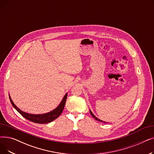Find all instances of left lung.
Returning <instances> with one entry per match:
<instances>
[{
    "mask_svg": "<svg viewBox=\"0 0 154 154\" xmlns=\"http://www.w3.org/2000/svg\"><path fill=\"white\" fill-rule=\"evenodd\" d=\"M90 112H91V114L92 115V116L96 120H97V121H100V122H105V123H107V122H103V121H102V120H100L99 119H98V118H97L94 114H93V113L91 112V110H90Z\"/></svg>",
    "mask_w": 154,
    "mask_h": 154,
    "instance_id": "left-lung-1",
    "label": "left lung"
}]
</instances>
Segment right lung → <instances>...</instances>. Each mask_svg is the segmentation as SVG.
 <instances>
[{"label": "right lung", "mask_w": 154, "mask_h": 154, "mask_svg": "<svg viewBox=\"0 0 154 154\" xmlns=\"http://www.w3.org/2000/svg\"><path fill=\"white\" fill-rule=\"evenodd\" d=\"M67 97V94L65 95L64 97L63 98L62 102L59 104V106L57 107L54 110L48 112L47 114H40V115H35V114H27L26 112H24L20 110L17 106H15L13 101L12 100L11 96H9V99L11 100V102L12 105V106L17 110V112L20 114L24 118H26L28 120L31 121V122H33L37 124H47L49 123L52 121L54 120L57 117H59V116L62 114V112L64 109L65 104H66V99Z\"/></svg>", "instance_id": "add662e5"}]
</instances>
